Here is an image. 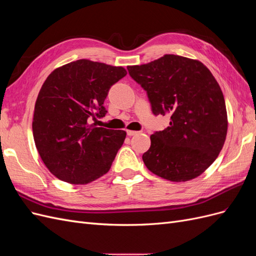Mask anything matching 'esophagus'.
<instances>
[{
	"mask_svg": "<svg viewBox=\"0 0 256 256\" xmlns=\"http://www.w3.org/2000/svg\"><path fill=\"white\" fill-rule=\"evenodd\" d=\"M140 134V132H138V131H134V130H127V134H128L129 136H136V134Z\"/></svg>",
	"mask_w": 256,
	"mask_h": 256,
	"instance_id": "obj_1",
	"label": "esophagus"
}]
</instances>
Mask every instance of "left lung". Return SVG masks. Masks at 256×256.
<instances>
[{
    "instance_id": "8db88e82",
    "label": "left lung",
    "mask_w": 256,
    "mask_h": 256,
    "mask_svg": "<svg viewBox=\"0 0 256 256\" xmlns=\"http://www.w3.org/2000/svg\"><path fill=\"white\" fill-rule=\"evenodd\" d=\"M127 69L146 90L152 113L171 115L170 126L150 136L142 157L146 168L176 182L200 176L218 157L228 132L226 102L210 70L174 54Z\"/></svg>"
}]
</instances>
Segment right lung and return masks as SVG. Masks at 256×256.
<instances>
[{"label": "right lung", "instance_id": "right-lung-1", "mask_svg": "<svg viewBox=\"0 0 256 256\" xmlns=\"http://www.w3.org/2000/svg\"><path fill=\"white\" fill-rule=\"evenodd\" d=\"M125 68L78 60L53 70L38 94L33 136L49 171L58 180L85 184L109 172L126 131L95 127L106 114L104 99Z\"/></svg>", "mask_w": 256, "mask_h": 256}]
</instances>
